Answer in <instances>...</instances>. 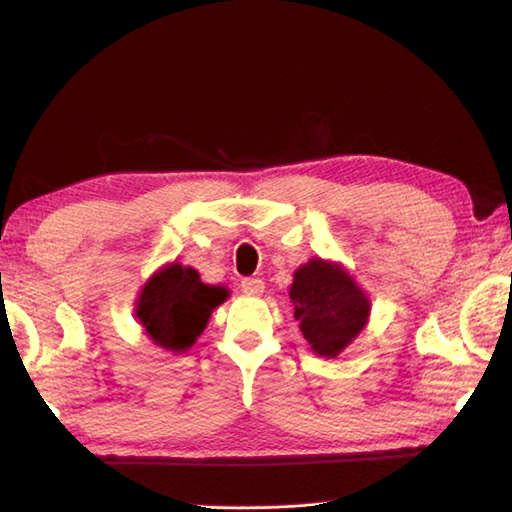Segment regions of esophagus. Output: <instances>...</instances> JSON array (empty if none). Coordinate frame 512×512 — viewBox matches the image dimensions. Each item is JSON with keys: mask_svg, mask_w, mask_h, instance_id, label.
<instances>
[{"mask_svg": "<svg viewBox=\"0 0 512 512\" xmlns=\"http://www.w3.org/2000/svg\"><path fill=\"white\" fill-rule=\"evenodd\" d=\"M242 290L246 292V295H262V292H264V281L257 279V277H246L242 281Z\"/></svg>", "mask_w": 512, "mask_h": 512, "instance_id": "34e87169", "label": "esophagus"}]
</instances>
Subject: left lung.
<instances>
[{"label": "left lung", "mask_w": 512, "mask_h": 512, "mask_svg": "<svg viewBox=\"0 0 512 512\" xmlns=\"http://www.w3.org/2000/svg\"><path fill=\"white\" fill-rule=\"evenodd\" d=\"M295 319L310 350L336 358L365 330L372 312L367 292L339 262L312 257L295 270L290 284Z\"/></svg>", "instance_id": "obj_1"}]
</instances>
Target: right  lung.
<instances>
[{"label": "right lung", "mask_w": 512, "mask_h": 512, "mask_svg": "<svg viewBox=\"0 0 512 512\" xmlns=\"http://www.w3.org/2000/svg\"><path fill=\"white\" fill-rule=\"evenodd\" d=\"M226 299L228 288L204 284L198 270L173 262L145 281L134 314L151 341L178 354L198 341L213 310Z\"/></svg>", "instance_id": "add662e5"}]
</instances>
